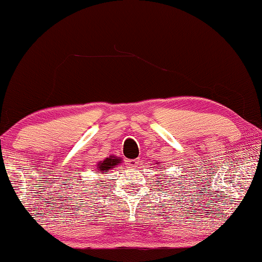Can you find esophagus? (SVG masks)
Instances as JSON below:
<instances>
[{
	"label": "esophagus",
	"instance_id": "34e87169",
	"mask_svg": "<svg viewBox=\"0 0 262 262\" xmlns=\"http://www.w3.org/2000/svg\"><path fill=\"white\" fill-rule=\"evenodd\" d=\"M140 163V158H133V159H127L126 161V164L128 167H136L137 165H139Z\"/></svg>",
	"mask_w": 262,
	"mask_h": 262
}]
</instances>
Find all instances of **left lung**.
Listing matches in <instances>:
<instances>
[{"instance_id": "obj_1", "label": "left lung", "mask_w": 262, "mask_h": 262, "mask_svg": "<svg viewBox=\"0 0 262 262\" xmlns=\"http://www.w3.org/2000/svg\"><path fill=\"white\" fill-rule=\"evenodd\" d=\"M156 164H158V163H156Z\"/></svg>"}]
</instances>
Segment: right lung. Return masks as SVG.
Here are the masks:
<instances>
[{
  "instance_id": "right-lung-1",
  "label": "right lung",
  "mask_w": 262,
  "mask_h": 262,
  "mask_svg": "<svg viewBox=\"0 0 262 262\" xmlns=\"http://www.w3.org/2000/svg\"><path fill=\"white\" fill-rule=\"evenodd\" d=\"M123 161L121 157L114 156V155H110V157H106L103 161H99L96 164L95 173H104V172H108L113 168H117V165L121 164Z\"/></svg>"
}]
</instances>
